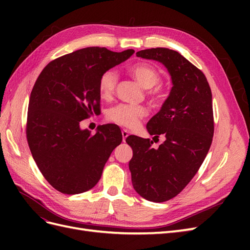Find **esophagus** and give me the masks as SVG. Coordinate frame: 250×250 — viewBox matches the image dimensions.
Masks as SVG:
<instances>
[{
  "mask_svg": "<svg viewBox=\"0 0 250 250\" xmlns=\"http://www.w3.org/2000/svg\"><path fill=\"white\" fill-rule=\"evenodd\" d=\"M128 135H129V131H128L127 129H123V130H122V137H123V142H125V141H126V139H127Z\"/></svg>",
  "mask_w": 250,
  "mask_h": 250,
  "instance_id": "esophagus-1",
  "label": "esophagus"
}]
</instances>
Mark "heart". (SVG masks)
Wrapping results in <instances>:
<instances>
[{"instance_id":"b5f03b06","label":"heart","mask_w":250,"mask_h":250,"mask_svg":"<svg viewBox=\"0 0 250 250\" xmlns=\"http://www.w3.org/2000/svg\"><path fill=\"white\" fill-rule=\"evenodd\" d=\"M128 73L134 78L139 84L145 89L155 86L161 80V74L153 65L149 63H137L128 67ZM118 74L113 70L105 71L99 79L98 89L100 97L104 100H110L115 95L118 84ZM151 101H157V89H151L148 92ZM148 115V110L144 106H132V105L119 104L107 111V119L112 123L127 128H135L140 124L141 120Z\"/></svg>"}]
</instances>
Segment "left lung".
I'll list each match as a JSON object with an SVG mask.
<instances>
[{
	"label": "left lung",
	"instance_id": "1",
	"mask_svg": "<svg viewBox=\"0 0 250 250\" xmlns=\"http://www.w3.org/2000/svg\"><path fill=\"white\" fill-rule=\"evenodd\" d=\"M137 56L163 63L172 88L161 110L147 124L154 138L166 141L153 148V141L129 135L132 186L143 198L164 202L175 197L190 183L206 158L214 135L211 92L204 74L177 51L152 48Z\"/></svg>",
	"mask_w": 250,
	"mask_h": 250
}]
</instances>
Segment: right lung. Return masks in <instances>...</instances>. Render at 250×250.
<instances>
[{
  "instance_id": "right-lung-1",
  "label": "right lung",
  "mask_w": 250,
  "mask_h": 250,
  "mask_svg": "<svg viewBox=\"0 0 250 250\" xmlns=\"http://www.w3.org/2000/svg\"><path fill=\"white\" fill-rule=\"evenodd\" d=\"M133 53L80 49L53 60L37 78L29 100L27 140L37 167L57 191L73 195L94 188L122 142L115 124L98 126L93 134L81 129L80 122L100 111L101 75Z\"/></svg>"
}]
</instances>
